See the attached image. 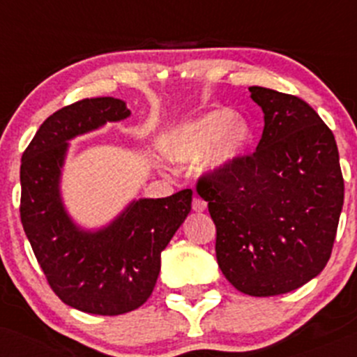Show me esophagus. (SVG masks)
Masks as SVG:
<instances>
[{"label": "esophagus", "instance_id": "esophagus-1", "mask_svg": "<svg viewBox=\"0 0 357 357\" xmlns=\"http://www.w3.org/2000/svg\"><path fill=\"white\" fill-rule=\"evenodd\" d=\"M205 208H207V202L202 200L200 197H195L193 198V210H195V212H204Z\"/></svg>", "mask_w": 357, "mask_h": 357}]
</instances>
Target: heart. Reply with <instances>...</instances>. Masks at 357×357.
<instances>
[{
    "label": "heart",
    "instance_id": "1",
    "mask_svg": "<svg viewBox=\"0 0 357 357\" xmlns=\"http://www.w3.org/2000/svg\"><path fill=\"white\" fill-rule=\"evenodd\" d=\"M253 142V130L227 107L213 109L174 130L167 142L169 159L191 162L205 155L208 172H222L238 162Z\"/></svg>",
    "mask_w": 357,
    "mask_h": 357
}]
</instances>
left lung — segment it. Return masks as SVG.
I'll use <instances>...</instances> for the list:
<instances>
[{
  "label": "left lung",
  "instance_id": "8db88e82",
  "mask_svg": "<svg viewBox=\"0 0 357 357\" xmlns=\"http://www.w3.org/2000/svg\"><path fill=\"white\" fill-rule=\"evenodd\" d=\"M264 111L258 147L197 191L217 229V264L245 294L267 298L305 286L327 265L344 205L332 130L299 97L250 87Z\"/></svg>",
  "mask_w": 357,
  "mask_h": 357
}]
</instances>
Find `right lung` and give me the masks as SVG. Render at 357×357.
<instances>
[{
    "instance_id": "right-lung-1",
    "label": "right lung",
    "mask_w": 357,
    "mask_h": 357,
    "mask_svg": "<svg viewBox=\"0 0 357 357\" xmlns=\"http://www.w3.org/2000/svg\"><path fill=\"white\" fill-rule=\"evenodd\" d=\"M114 97L84 99L61 107L37 130L20 166V219L33 255L54 294L92 314L128 313L155 287L160 253L191 210V190L131 202L99 231L77 227L63 207L59 176L68 140L128 118Z\"/></svg>"
}]
</instances>
